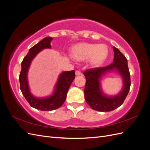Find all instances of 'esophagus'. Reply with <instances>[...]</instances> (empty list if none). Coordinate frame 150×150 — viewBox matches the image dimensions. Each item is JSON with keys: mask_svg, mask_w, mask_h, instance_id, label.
Here are the masks:
<instances>
[{"mask_svg": "<svg viewBox=\"0 0 150 150\" xmlns=\"http://www.w3.org/2000/svg\"><path fill=\"white\" fill-rule=\"evenodd\" d=\"M81 72L80 71L77 70V71H76V76H79V75H81Z\"/></svg>", "mask_w": 150, "mask_h": 150, "instance_id": "obj_1", "label": "esophagus"}]
</instances>
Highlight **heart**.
<instances>
[{
	"instance_id": "obj_1",
	"label": "heart",
	"mask_w": 150,
	"mask_h": 150,
	"mask_svg": "<svg viewBox=\"0 0 150 150\" xmlns=\"http://www.w3.org/2000/svg\"><path fill=\"white\" fill-rule=\"evenodd\" d=\"M108 49L105 44L81 43L72 48L71 55L76 59L82 61L89 59L90 64L94 67L101 66L106 60Z\"/></svg>"
}]
</instances>
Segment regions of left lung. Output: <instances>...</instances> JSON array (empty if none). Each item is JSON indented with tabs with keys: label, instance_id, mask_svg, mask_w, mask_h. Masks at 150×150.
<instances>
[{
	"label": "left lung",
	"instance_id": "left-lung-1",
	"mask_svg": "<svg viewBox=\"0 0 150 150\" xmlns=\"http://www.w3.org/2000/svg\"><path fill=\"white\" fill-rule=\"evenodd\" d=\"M115 56L111 64L105 67L92 68L86 70L83 74L86 77L84 98L89 106L93 110L107 112L120 107L128 95L131 86L130 73L128 60L118 49L113 47ZM116 69L124 79L122 91L115 97H107L102 94L100 88V79L105 72Z\"/></svg>",
	"mask_w": 150,
	"mask_h": 150
}]
</instances>
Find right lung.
Returning <instances> with one entry per match:
<instances>
[{
	"instance_id": "right-lung-1",
	"label": "right lung",
	"mask_w": 150,
	"mask_h": 150,
	"mask_svg": "<svg viewBox=\"0 0 150 150\" xmlns=\"http://www.w3.org/2000/svg\"><path fill=\"white\" fill-rule=\"evenodd\" d=\"M52 40L51 37L44 38L29 49V52L21 63L22 69L19 74L21 90L26 100L33 108L44 111L56 110L62 105L66 99L67 93L70 86L75 78V71L74 70L63 72L59 77L55 91L52 96L46 98L39 99L30 94L27 79V74L30 62L36 54L41 50L51 47V42Z\"/></svg>"
}]
</instances>
